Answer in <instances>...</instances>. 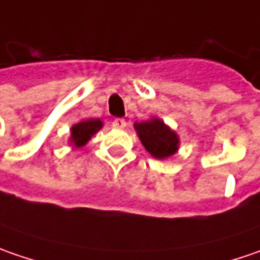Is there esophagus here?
Instances as JSON below:
<instances>
[{
  "instance_id": "obj_1",
  "label": "esophagus",
  "mask_w": 260,
  "mask_h": 260,
  "mask_svg": "<svg viewBox=\"0 0 260 260\" xmlns=\"http://www.w3.org/2000/svg\"><path fill=\"white\" fill-rule=\"evenodd\" d=\"M112 126H113V128H116V129H123V128L126 126V122H125V119L116 118V119H113Z\"/></svg>"
}]
</instances>
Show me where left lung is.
<instances>
[{"label": "left lung", "mask_w": 260, "mask_h": 260, "mask_svg": "<svg viewBox=\"0 0 260 260\" xmlns=\"http://www.w3.org/2000/svg\"><path fill=\"white\" fill-rule=\"evenodd\" d=\"M134 128L145 150L155 158H167L179 148L177 134L160 119L152 118L145 122H135Z\"/></svg>", "instance_id": "left-lung-1"}]
</instances>
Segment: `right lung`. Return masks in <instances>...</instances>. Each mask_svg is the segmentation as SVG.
<instances>
[{
	"mask_svg": "<svg viewBox=\"0 0 260 260\" xmlns=\"http://www.w3.org/2000/svg\"><path fill=\"white\" fill-rule=\"evenodd\" d=\"M103 122L100 119H87L75 123L71 128V138L70 142L73 144L75 148H80L85 145L87 142L91 140V137L96 134L97 131L102 129Z\"/></svg>",
	"mask_w": 260,
	"mask_h": 260,
	"instance_id": "obj_1",
	"label": "right lung"
}]
</instances>
